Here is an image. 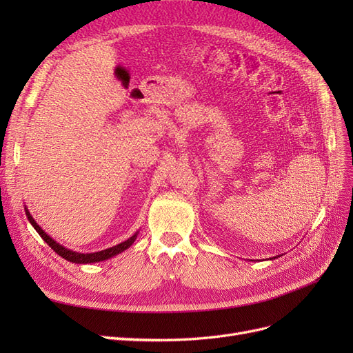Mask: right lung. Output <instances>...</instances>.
Returning <instances> with one entry per match:
<instances>
[{"label":"right lung","instance_id":"add662e5","mask_svg":"<svg viewBox=\"0 0 353 353\" xmlns=\"http://www.w3.org/2000/svg\"><path fill=\"white\" fill-rule=\"evenodd\" d=\"M25 210H26V216H28L29 222L32 223V227L37 230V232L39 234L41 239L44 240L50 245V248L54 250L59 256H61V258H65L66 261L73 262V263H94V262H101V261H105V259H110V258H113V256L122 253L123 250H126L128 248H130V245H132V243L137 239V232H135L134 236L128 239L126 241H122L121 244H116V245H113V248H109V249H105V250L95 252V253H78V252H73V250H69L66 248H63L61 244H59L57 241L52 240L48 236V234L38 225L37 221L32 218L29 210L28 209H25Z\"/></svg>","mask_w":353,"mask_h":353}]
</instances>
